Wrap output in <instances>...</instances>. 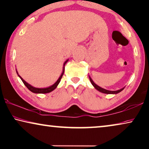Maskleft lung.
Returning a JSON list of instances; mask_svg holds the SVG:
<instances>
[{"mask_svg": "<svg viewBox=\"0 0 149 149\" xmlns=\"http://www.w3.org/2000/svg\"><path fill=\"white\" fill-rule=\"evenodd\" d=\"M89 80H90L91 84L93 85V86L95 87V88L97 89V90H98L101 93H106V94H117V93H119V92H121V91H123L125 88L124 87H123V88L119 89V90H117V91H110V90H107V89H103L102 87H100L99 86H97L96 84H95V82L93 81V79H91V77L89 76Z\"/></svg>", "mask_w": 149, "mask_h": 149, "instance_id": "1", "label": "left lung"}]
</instances>
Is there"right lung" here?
I'll return each mask as SVG.
<instances>
[{"instance_id": "obj_1", "label": "right lung", "mask_w": 149, "mask_h": 149, "mask_svg": "<svg viewBox=\"0 0 149 149\" xmlns=\"http://www.w3.org/2000/svg\"><path fill=\"white\" fill-rule=\"evenodd\" d=\"M68 60H67L64 63H63L62 73V74H61L60 77H59V78L58 79L57 81H56L53 85H52V86H49V87H44V88H38V87H33L32 86H31V85H30V84L27 83L26 81H24V80L22 78V77H21L20 75L18 74V73L17 72V70H16V73H17V74L18 75V77H19L21 79V80H22V82L24 83V84L25 86H26V87L27 88L29 89L30 91H32V93H49V92H51V91H52L53 90H54V89H55L56 87H57V86H58V84L60 82V80H61V79H62V77L63 76V73H64L65 65V63L68 62Z\"/></svg>"}]
</instances>
